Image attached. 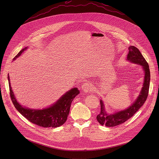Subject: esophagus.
Wrapping results in <instances>:
<instances>
[{"instance_id":"1","label":"esophagus","mask_w":159,"mask_h":159,"mask_svg":"<svg viewBox=\"0 0 159 159\" xmlns=\"http://www.w3.org/2000/svg\"><path fill=\"white\" fill-rule=\"evenodd\" d=\"M81 89L82 91L84 92V93H88L91 91V86L88 84V83H84V84L82 85L81 86Z\"/></svg>"}]
</instances>
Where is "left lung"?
<instances>
[{
  "label": "left lung",
  "mask_w": 159,
  "mask_h": 159,
  "mask_svg": "<svg viewBox=\"0 0 159 159\" xmlns=\"http://www.w3.org/2000/svg\"><path fill=\"white\" fill-rule=\"evenodd\" d=\"M129 52L126 60L131 63L141 66L144 71V77L143 79V87L135 101H133L130 106L120 111H115L113 113H107L104 102L102 99L101 102V112L97 116V120L100 124L104 125L107 127H114L126 122L134 115V114L143 106L146 101L150 82V71L149 65L145 58L141 54L138 48L133 46L128 48Z\"/></svg>",
  "instance_id": "obj_1"
}]
</instances>
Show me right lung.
I'll use <instances>...</instances> for the list:
<instances>
[{
	"mask_svg": "<svg viewBox=\"0 0 159 159\" xmlns=\"http://www.w3.org/2000/svg\"><path fill=\"white\" fill-rule=\"evenodd\" d=\"M27 49L28 47L23 48L15 56L13 61L19 58ZM7 79L9 82L10 97L16 110L31 122L41 127L57 128L62 126L68 118L73 100L80 93V91L77 88H73L63 94L57 102L48 107L43 109H31L22 106L17 102L11 86L9 75H7Z\"/></svg>",
	"mask_w": 159,
	"mask_h": 159,
	"instance_id": "add662e5",
	"label": "right lung"
}]
</instances>
